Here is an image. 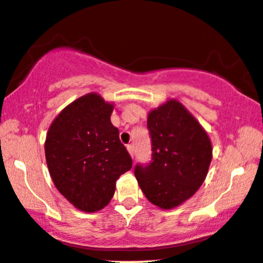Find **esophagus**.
Listing matches in <instances>:
<instances>
[{"instance_id":"obj_1","label":"esophagus","mask_w":263,"mask_h":263,"mask_svg":"<svg viewBox=\"0 0 263 263\" xmlns=\"http://www.w3.org/2000/svg\"><path fill=\"white\" fill-rule=\"evenodd\" d=\"M127 151H128L129 154H131L132 158H134V156H135V147H134V145L128 144V145H127Z\"/></svg>"}]
</instances>
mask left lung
<instances>
[{"mask_svg":"<svg viewBox=\"0 0 263 263\" xmlns=\"http://www.w3.org/2000/svg\"><path fill=\"white\" fill-rule=\"evenodd\" d=\"M152 160L135 166L144 195L161 209L181 205L198 191L212 158L210 138L181 103L171 99L149 112Z\"/></svg>","mask_w":263,"mask_h":263,"instance_id":"8db88e82","label":"left lung"}]
</instances>
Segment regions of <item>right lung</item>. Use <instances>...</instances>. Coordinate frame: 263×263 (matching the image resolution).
<instances>
[{
	"label": "right lung",
	"mask_w": 263,
	"mask_h": 263,
	"mask_svg": "<svg viewBox=\"0 0 263 263\" xmlns=\"http://www.w3.org/2000/svg\"><path fill=\"white\" fill-rule=\"evenodd\" d=\"M112 105L88 93L64 108L48 129L46 161L63 197L85 212H96L111 200L118 178L132 159L112 126Z\"/></svg>",
	"instance_id": "1"
}]
</instances>
